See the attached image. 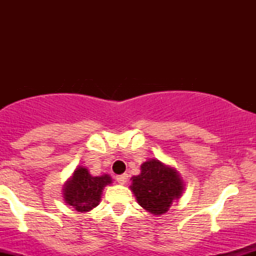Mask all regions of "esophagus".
Segmentation results:
<instances>
[{
    "label": "esophagus",
    "instance_id": "esophagus-1",
    "mask_svg": "<svg viewBox=\"0 0 256 256\" xmlns=\"http://www.w3.org/2000/svg\"><path fill=\"white\" fill-rule=\"evenodd\" d=\"M128 176L126 174V173H124V174L116 176V182H118V183H120V184H125L126 182H128Z\"/></svg>",
    "mask_w": 256,
    "mask_h": 256
}]
</instances>
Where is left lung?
Masks as SVG:
<instances>
[{
	"instance_id": "left-lung-1",
	"label": "left lung",
	"mask_w": 256,
	"mask_h": 256,
	"mask_svg": "<svg viewBox=\"0 0 256 256\" xmlns=\"http://www.w3.org/2000/svg\"><path fill=\"white\" fill-rule=\"evenodd\" d=\"M130 188L140 206L160 216L168 210L173 200L182 195L183 182L176 170L152 158L142 164L140 173L132 177Z\"/></svg>"
}]
</instances>
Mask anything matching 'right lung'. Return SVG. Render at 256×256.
Segmentation results:
<instances>
[{
	"label": "right lung",
	"mask_w": 256,
	"mask_h": 256,
	"mask_svg": "<svg viewBox=\"0 0 256 256\" xmlns=\"http://www.w3.org/2000/svg\"><path fill=\"white\" fill-rule=\"evenodd\" d=\"M112 183L108 174L92 177L84 167H79L64 189L66 202L77 212H89L98 204L104 188Z\"/></svg>",
	"instance_id": "right-lung-1"
}]
</instances>
